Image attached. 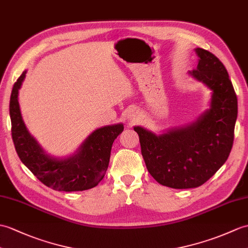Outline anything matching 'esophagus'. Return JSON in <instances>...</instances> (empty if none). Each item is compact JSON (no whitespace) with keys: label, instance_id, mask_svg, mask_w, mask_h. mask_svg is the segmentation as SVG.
I'll list each match as a JSON object with an SVG mask.
<instances>
[{"label":"esophagus","instance_id":"34e87169","mask_svg":"<svg viewBox=\"0 0 248 248\" xmlns=\"http://www.w3.org/2000/svg\"><path fill=\"white\" fill-rule=\"evenodd\" d=\"M126 117H128V119H132L133 122H135V120L140 119V113L136 110H130L128 112V115H126Z\"/></svg>","mask_w":248,"mask_h":248}]
</instances>
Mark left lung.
<instances>
[{
  "instance_id": "obj_1",
  "label": "left lung",
  "mask_w": 248,
  "mask_h": 248,
  "mask_svg": "<svg viewBox=\"0 0 248 248\" xmlns=\"http://www.w3.org/2000/svg\"><path fill=\"white\" fill-rule=\"evenodd\" d=\"M194 51L198 66L188 74L211 92L209 108L195 122L159 134L134 126L149 173L173 189L203 185L225 164L238 117L237 96L225 66L208 50Z\"/></svg>"
}]
</instances>
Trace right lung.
Returning a JSON list of instances; mask_svg holds the SVG:
<instances>
[{
	"label": "right lung",
	"mask_w": 248,
	"mask_h": 248,
	"mask_svg": "<svg viewBox=\"0 0 248 248\" xmlns=\"http://www.w3.org/2000/svg\"><path fill=\"white\" fill-rule=\"evenodd\" d=\"M26 73L25 70L15 83L9 103L11 134L21 162L40 182L57 191H83L94 188L105 177L113 141L124 131V124L98 128L73 154L54 156L46 152L31 134L22 116L19 90Z\"/></svg>",
	"instance_id": "right-lung-1"
}]
</instances>
